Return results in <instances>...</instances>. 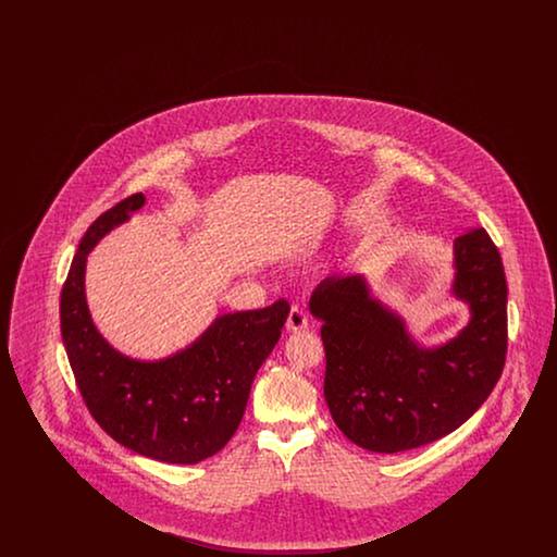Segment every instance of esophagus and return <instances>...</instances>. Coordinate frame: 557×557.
I'll use <instances>...</instances> for the list:
<instances>
[{
	"mask_svg": "<svg viewBox=\"0 0 557 557\" xmlns=\"http://www.w3.org/2000/svg\"><path fill=\"white\" fill-rule=\"evenodd\" d=\"M309 325V318L307 313L300 309V307H292L290 313H288V321H286V330L288 332H300Z\"/></svg>",
	"mask_w": 557,
	"mask_h": 557,
	"instance_id": "34e87169",
	"label": "esophagus"
}]
</instances>
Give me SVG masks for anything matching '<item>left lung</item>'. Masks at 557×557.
Instances as JSON below:
<instances>
[{
  "label": "left lung",
  "instance_id": "obj_1",
  "mask_svg": "<svg viewBox=\"0 0 557 557\" xmlns=\"http://www.w3.org/2000/svg\"><path fill=\"white\" fill-rule=\"evenodd\" d=\"M450 294L470 321L447 343L422 346L405 319L371 294L366 275L325 277L309 309L321 319L323 395L348 441L398 453L438 441L470 420L495 388L507 350V284L482 227L453 242Z\"/></svg>",
  "mask_w": 557,
  "mask_h": 557
}]
</instances>
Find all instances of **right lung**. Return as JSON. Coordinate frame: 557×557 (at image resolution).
Returning a JSON list of instances; mask_svg holds the SVG:
<instances>
[{"label":"right lung","instance_id":"1","mask_svg":"<svg viewBox=\"0 0 557 557\" xmlns=\"http://www.w3.org/2000/svg\"><path fill=\"white\" fill-rule=\"evenodd\" d=\"M144 205V194H133L85 232L60 296V332L81 397L107 434L144 457L187 466L223 449L238 430L290 305L219 315L191 345L157 361L119 352L89 313L85 265L94 246Z\"/></svg>","mask_w":557,"mask_h":557}]
</instances>
